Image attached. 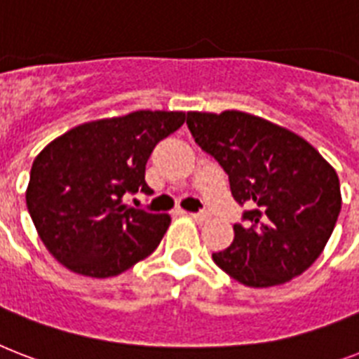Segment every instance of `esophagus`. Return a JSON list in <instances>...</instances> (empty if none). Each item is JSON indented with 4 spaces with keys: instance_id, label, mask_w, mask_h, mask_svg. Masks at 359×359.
Wrapping results in <instances>:
<instances>
[{
    "instance_id": "obj_1",
    "label": "esophagus",
    "mask_w": 359,
    "mask_h": 359,
    "mask_svg": "<svg viewBox=\"0 0 359 359\" xmlns=\"http://www.w3.org/2000/svg\"><path fill=\"white\" fill-rule=\"evenodd\" d=\"M189 217L197 221V223H206L210 219V214L208 212H197V214H189Z\"/></svg>"
}]
</instances>
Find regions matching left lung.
Segmentation results:
<instances>
[{"mask_svg":"<svg viewBox=\"0 0 359 359\" xmlns=\"http://www.w3.org/2000/svg\"><path fill=\"white\" fill-rule=\"evenodd\" d=\"M188 129L230 180L245 226L234 225L215 265L240 284L271 287L302 275L325 249L341 210L336 170L285 127L241 110L188 112Z\"/></svg>","mask_w":359,"mask_h":359,"instance_id":"8db88e82","label":"left lung"}]
</instances>
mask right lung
I'll use <instances>...</instances> for the list:
<instances>
[{
    "instance_id": "obj_1",
    "label": "right lung",
    "mask_w": 359,
    "mask_h": 359,
    "mask_svg": "<svg viewBox=\"0 0 359 359\" xmlns=\"http://www.w3.org/2000/svg\"><path fill=\"white\" fill-rule=\"evenodd\" d=\"M186 112L136 110L77 125L34 158L25 201L40 240L77 275H121L153 252L171 217L123 205L125 194H153L145 164Z\"/></svg>"
}]
</instances>
